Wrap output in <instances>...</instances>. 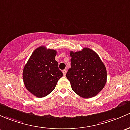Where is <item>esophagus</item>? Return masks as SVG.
Returning <instances> with one entry per match:
<instances>
[{
	"mask_svg": "<svg viewBox=\"0 0 130 130\" xmlns=\"http://www.w3.org/2000/svg\"><path fill=\"white\" fill-rule=\"evenodd\" d=\"M62 72H63V73L64 75H66V73H67V70L66 69L63 70H62Z\"/></svg>",
	"mask_w": 130,
	"mask_h": 130,
	"instance_id": "obj_1",
	"label": "esophagus"
}]
</instances>
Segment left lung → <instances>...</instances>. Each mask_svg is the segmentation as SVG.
Here are the masks:
<instances>
[{
	"instance_id": "8db88e82",
	"label": "left lung",
	"mask_w": 130,
	"mask_h": 130,
	"mask_svg": "<svg viewBox=\"0 0 130 130\" xmlns=\"http://www.w3.org/2000/svg\"><path fill=\"white\" fill-rule=\"evenodd\" d=\"M71 67L66 76L72 90L85 98L96 96L104 88L107 73L104 63L95 52L88 48L70 52Z\"/></svg>"
}]
</instances>
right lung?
Listing matches in <instances>:
<instances>
[{
	"label": "right lung",
	"instance_id": "right-lung-1",
	"mask_svg": "<svg viewBox=\"0 0 130 130\" xmlns=\"http://www.w3.org/2000/svg\"><path fill=\"white\" fill-rule=\"evenodd\" d=\"M56 55V50L41 46L33 52L24 67L22 75L25 87L37 97L50 93L63 75L55 59Z\"/></svg>",
	"mask_w": 130,
	"mask_h": 130
}]
</instances>
